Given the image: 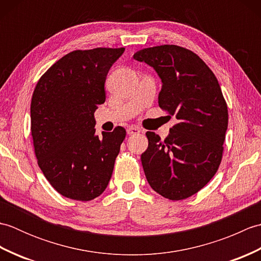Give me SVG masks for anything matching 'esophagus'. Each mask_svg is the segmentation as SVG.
<instances>
[{
    "label": "esophagus",
    "mask_w": 261,
    "mask_h": 261,
    "mask_svg": "<svg viewBox=\"0 0 261 261\" xmlns=\"http://www.w3.org/2000/svg\"><path fill=\"white\" fill-rule=\"evenodd\" d=\"M126 134L129 136H132V135H138L140 134V129L138 126H135V125H131L126 129Z\"/></svg>",
    "instance_id": "1"
}]
</instances>
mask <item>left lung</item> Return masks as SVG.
Segmentation results:
<instances>
[{
	"instance_id": "left-lung-1",
	"label": "left lung",
	"mask_w": 261,
	"mask_h": 261,
	"mask_svg": "<svg viewBox=\"0 0 261 261\" xmlns=\"http://www.w3.org/2000/svg\"><path fill=\"white\" fill-rule=\"evenodd\" d=\"M134 58L153 67L163 82L158 103L177 123L165 140L148 131L141 154L146 178L154 192L180 201L212 179L222 160L228 105L218 80L196 54L176 45L137 51Z\"/></svg>"
}]
</instances>
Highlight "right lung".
<instances>
[{"mask_svg": "<svg viewBox=\"0 0 261 261\" xmlns=\"http://www.w3.org/2000/svg\"><path fill=\"white\" fill-rule=\"evenodd\" d=\"M124 48L74 50L38 81L31 99V136L38 165L63 196L91 201L105 191L125 129L95 135L107 75Z\"/></svg>", "mask_w": 261, "mask_h": 261, "instance_id": "1", "label": "right lung"}]
</instances>
